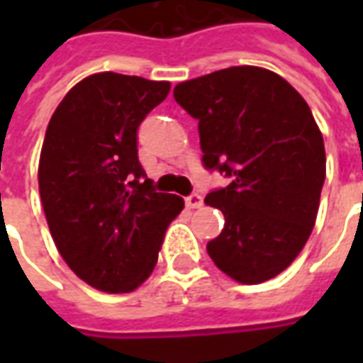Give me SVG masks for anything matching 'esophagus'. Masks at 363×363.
I'll return each instance as SVG.
<instances>
[{"instance_id":"obj_1","label":"esophagus","mask_w":363,"mask_h":363,"mask_svg":"<svg viewBox=\"0 0 363 363\" xmlns=\"http://www.w3.org/2000/svg\"><path fill=\"white\" fill-rule=\"evenodd\" d=\"M184 202H186V206L189 208H200V206L204 204V198H202V194H198V192H192V194H189V196L184 198Z\"/></svg>"}]
</instances>
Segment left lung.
<instances>
[{"label":"left lung","mask_w":363,"mask_h":363,"mask_svg":"<svg viewBox=\"0 0 363 363\" xmlns=\"http://www.w3.org/2000/svg\"><path fill=\"white\" fill-rule=\"evenodd\" d=\"M174 101L198 120L202 163L229 179L206 204L225 225L206 251L241 284H260L296 260L311 235L327 173L311 108L284 77L235 66L179 83Z\"/></svg>","instance_id":"obj_1"}]
</instances>
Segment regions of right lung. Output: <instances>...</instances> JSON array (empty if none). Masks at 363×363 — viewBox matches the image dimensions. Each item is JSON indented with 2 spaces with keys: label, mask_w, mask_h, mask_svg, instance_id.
I'll list each match as a JSON object with an SVG mask.
<instances>
[{
  "label": "right lung",
  "mask_w": 363,
  "mask_h": 363,
  "mask_svg": "<svg viewBox=\"0 0 363 363\" xmlns=\"http://www.w3.org/2000/svg\"><path fill=\"white\" fill-rule=\"evenodd\" d=\"M171 83L104 72L85 77L52 114L38 189L52 239L83 281L135 289L157 264L184 200L157 192L138 159V128Z\"/></svg>",
  "instance_id": "add662e5"
}]
</instances>
